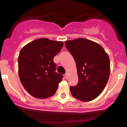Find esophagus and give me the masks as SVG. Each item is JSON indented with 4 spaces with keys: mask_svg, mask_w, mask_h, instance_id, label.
Instances as JSON below:
<instances>
[{
    "mask_svg": "<svg viewBox=\"0 0 127 127\" xmlns=\"http://www.w3.org/2000/svg\"><path fill=\"white\" fill-rule=\"evenodd\" d=\"M65 78L66 79H68V78H69V74L66 73L65 74Z\"/></svg>",
    "mask_w": 127,
    "mask_h": 127,
    "instance_id": "34e87169",
    "label": "esophagus"
}]
</instances>
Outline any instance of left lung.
I'll use <instances>...</instances> for the list:
<instances>
[{
	"label": "left lung",
	"mask_w": 127,
	"mask_h": 127,
	"mask_svg": "<svg viewBox=\"0 0 127 127\" xmlns=\"http://www.w3.org/2000/svg\"><path fill=\"white\" fill-rule=\"evenodd\" d=\"M76 64L78 83L70 87L72 95L91 101L102 92L110 74L109 55L99 44L84 38L65 42Z\"/></svg>",
	"instance_id": "8db88e82"
}]
</instances>
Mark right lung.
Segmentation results:
<instances>
[{
  "mask_svg": "<svg viewBox=\"0 0 127 127\" xmlns=\"http://www.w3.org/2000/svg\"><path fill=\"white\" fill-rule=\"evenodd\" d=\"M62 41L40 38L26 44L18 56L20 81L26 91L33 97H51L62 80V75L55 72L54 57L60 52Z\"/></svg>",
  "mask_w": 127,
  "mask_h": 127,
  "instance_id": "1",
  "label": "right lung"
}]
</instances>
